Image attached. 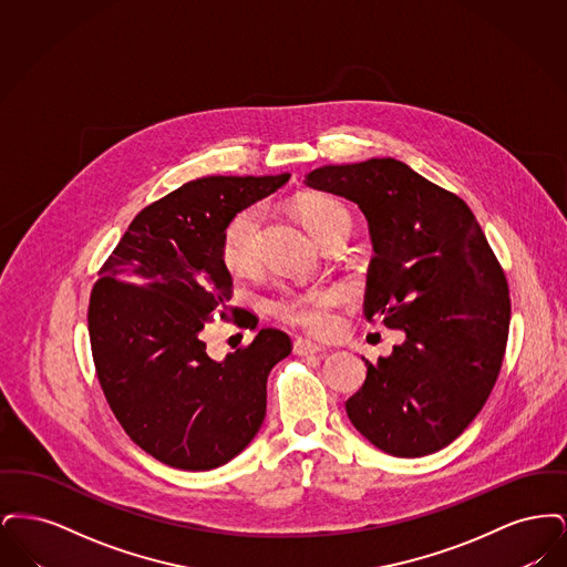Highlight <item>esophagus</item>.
<instances>
[{
	"label": "esophagus",
	"instance_id": "obj_1",
	"mask_svg": "<svg viewBox=\"0 0 567 567\" xmlns=\"http://www.w3.org/2000/svg\"><path fill=\"white\" fill-rule=\"evenodd\" d=\"M293 351H296L297 354H317V352L323 351V347H319V344H315V342H310V340L297 338L296 342H293Z\"/></svg>",
	"mask_w": 567,
	"mask_h": 567
}]
</instances>
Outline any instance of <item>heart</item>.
Here are the masks:
<instances>
[{"instance_id":"1","label":"heart","mask_w":567,"mask_h":567,"mask_svg":"<svg viewBox=\"0 0 567 567\" xmlns=\"http://www.w3.org/2000/svg\"><path fill=\"white\" fill-rule=\"evenodd\" d=\"M297 215L323 244L340 229H351V215L342 202L324 193H303L296 199ZM259 234H261V210L246 208L234 216L220 236V259L227 270L248 274L259 264ZM340 289L331 285L287 289L271 297V315L285 323L296 324L310 333H324L336 323V306Z\"/></svg>"}]
</instances>
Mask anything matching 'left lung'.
Wrapping results in <instances>:
<instances>
[{"instance_id": "left-lung-1", "label": "left lung", "mask_w": 567, "mask_h": 567, "mask_svg": "<svg viewBox=\"0 0 567 567\" xmlns=\"http://www.w3.org/2000/svg\"><path fill=\"white\" fill-rule=\"evenodd\" d=\"M306 185L354 202L374 257L363 315L405 342L347 402L352 425L393 457L449 446L483 410L499 377L511 291L467 204L398 159L323 165Z\"/></svg>"}]
</instances>
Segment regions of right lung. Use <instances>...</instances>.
Masks as SVG:
<instances>
[{"instance_id": "right-lung-1", "label": "right lung", "mask_w": 567, "mask_h": 567, "mask_svg": "<svg viewBox=\"0 0 567 567\" xmlns=\"http://www.w3.org/2000/svg\"><path fill=\"white\" fill-rule=\"evenodd\" d=\"M289 178L190 181L135 216L100 268L86 315L97 380L121 427L165 465L218 467L266 419L268 374L291 352V338L264 327L215 361L202 329L238 310L218 248L223 229Z\"/></svg>"}]
</instances>
